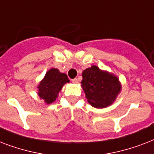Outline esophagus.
Returning <instances> with one entry per match:
<instances>
[{
    "label": "esophagus",
    "instance_id": "obj_1",
    "mask_svg": "<svg viewBox=\"0 0 154 154\" xmlns=\"http://www.w3.org/2000/svg\"><path fill=\"white\" fill-rule=\"evenodd\" d=\"M77 82H78V80H77V78H74V79L72 80V83H74V84L77 83Z\"/></svg>",
    "mask_w": 154,
    "mask_h": 154
}]
</instances>
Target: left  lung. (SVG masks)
<instances>
[{
  "label": "left lung",
  "instance_id": "8db88e82",
  "mask_svg": "<svg viewBox=\"0 0 154 154\" xmlns=\"http://www.w3.org/2000/svg\"><path fill=\"white\" fill-rule=\"evenodd\" d=\"M82 86L92 106L105 108L111 105L121 90L117 77L93 65L82 72Z\"/></svg>",
  "mask_w": 154,
  "mask_h": 154
}]
</instances>
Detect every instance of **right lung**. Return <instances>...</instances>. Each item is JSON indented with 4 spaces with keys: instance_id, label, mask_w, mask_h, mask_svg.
<instances>
[{
    "instance_id": "right-lung-1",
    "label": "right lung",
    "mask_w": 154,
    "mask_h": 154,
    "mask_svg": "<svg viewBox=\"0 0 154 154\" xmlns=\"http://www.w3.org/2000/svg\"><path fill=\"white\" fill-rule=\"evenodd\" d=\"M69 82L67 75L61 73L57 69H51L45 74V77L40 83L38 95L44 99L47 104H50L57 97L58 93L65 83Z\"/></svg>"
}]
</instances>
